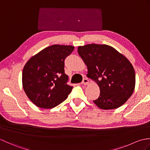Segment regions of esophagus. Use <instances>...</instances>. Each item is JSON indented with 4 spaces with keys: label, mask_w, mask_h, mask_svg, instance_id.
<instances>
[{
    "label": "esophagus",
    "mask_w": 150,
    "mask_h": 150,
    "mask_svg": "<svg viewBox=\"0 0 150 150\" xmlns=\"http://www.w3.org/2000/svg\"><path fill=\"white\" fill-rule=\"evenodd\" d=\"M82 84H84V85H87V84H89V81H88V79H86V78L84 79H83V81H82Z\"/></svg>",
    "instance_id": "34e87169"
}]
</instances>
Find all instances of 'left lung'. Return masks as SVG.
<instances>
[{
    "label": "left lung",
    "instance_id": "8db88e82",
    "mask_svg": "<svg viewBox=\"0 0 150 150\" xmlns=\"http://www.w3.org/2000/svg\"><path fill=\"white\" fill-rule=\"evenodd\" d=\"M78 53L87 66L88 77L100 88L93 103L103 110L116 109L125 103L135 86V70L127 58L106 44L79 46Z\"/></svg>",
    "mask_w": 150,
    "mask_h": 150
}]
</instances>
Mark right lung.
Here are the masks:
<instances>
[{"label":"right lung","mask_w":150,"mask_h":150,"mask_svg":"<svg viewBox=\"0 0 150 150\" xmlns=\"http://www.w3.org/2000/svg\"><path fill=\"white\" fill-rule=\"evenodd\" d=\"M74 46H50L33 56L22 71V86L28 97L37 106L50 109L65 100L73 86L67 82L65 59Z\"/></svg>","instance_id":"1"}]
</instances>
